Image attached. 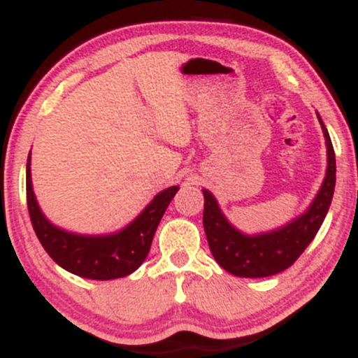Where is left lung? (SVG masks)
Instances as JSON below:
<instances>
[{
  "instance_id": "1",
  "label": "left lung",
  "mask_w": 358,
  "mask_h": 358,
  "mask_svg": "<svg viewBox=\"0 0 358 358\" xmlns=\"http://www.w3.org/2000/svg\"><path fill=\"white\" fill-rule=\"evenodd\" d=\"M318 121L327 141V176L310 208L285 227L257 236H245L229 224L212 193L205 188L202 190L205 196L203 229L207 234L208 248L219 266L227 273L239 278L273 276L293 266L303 250L315 239L330 208L336 180L334 145L320 116Z\"/></svg>"
}]
</instances>
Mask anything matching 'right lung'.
<instances>
[{"instance_id":"obj_1","label":"right lung","mask_w":358,"mask_h":358,"mask_svg":"<svg viewBox=\"0 0 358 358\" xmlns=\"http://www.w3.org/2000/svg\"><path fill=\"white\" fill-rule=\"evenodd\" d=\"M176 192L178 187L159 192L122 231L109 236H79L55 227L40 210L31 187L30 156L27 162V203L36 237L60 268L80 278L108 281L134 273L150 252L159 220Z\"/></svg>"}]
</instances>
